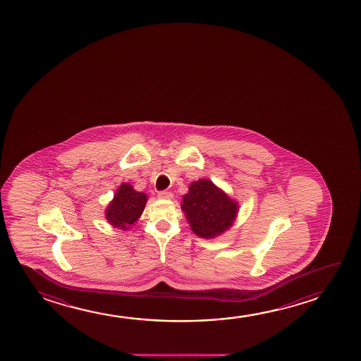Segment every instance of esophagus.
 Segmentation results:
<instances>
[{
	"instance_id": "34e87169",
	"label": "esophagus",
	"mask_w": 361,
	"mask_h": 361,
	"mask_svg": "<svg viewBox=\"0 0 361 361\" xmlns=\"http://www.w3.org/2000/svg\"><path fill=\"white\" fill-rule=\"evenodd\" d=\"M158 197L161 198V200H171L173 197V195L171 192H169V191H160L158 193Z\"/></svg>"
}]
</instances>
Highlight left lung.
<instances>
[{
  "label": "left lung",
  "mask_w": 361,
  "mask_h": 361,
  "mask_svg": "<svg viewBox=\"0 0 361 361\" xmlns=\"http://www.w3.org/2000/svg\"><path fill=\"white\" fill-rule=\"evenodd\" d=\"M181 209L192 232L204 239L222 235L235 222L239 204L211 180L201 178L188 186Z\"/></svg>",
  "instance_id": "left-lung-1"
}]
</instances>
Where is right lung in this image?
Wrapping results in <instances>:
<instances>
[{"label": "right lung", "mask_w": 361, "mask_h": 361, "mask_svg": "<svg viewBox=\"0 0 361 361\" xmlns=\"http://www.w3.org/2000/svg\"><path fill=\"white\" fill-rule=\"evenodd\" d=\"M147 201L145 193L135 191L130 183H123L106 208L104 217L114 228L128 231L142 216Z\"/></svg>", "instance_id": "right-lung-1"}]
</instances>
